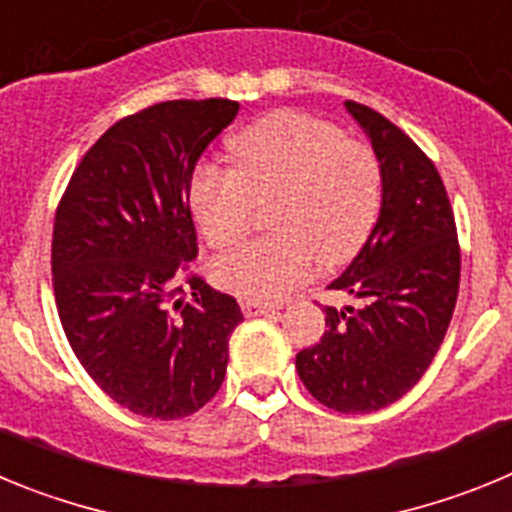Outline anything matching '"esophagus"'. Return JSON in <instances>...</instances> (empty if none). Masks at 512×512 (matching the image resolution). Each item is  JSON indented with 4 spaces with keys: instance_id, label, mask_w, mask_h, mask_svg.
<instances>
[{
    "instance_id": "34e87169",
    "label": "esophagus",
    "mask_w": 512,
    "mask_h": 512,
    "mask_svg": "<svg viewBox=\"0 0 512 512\" xmlns=\"http://www.w3.org/2000/svg\"><path fill=\"white\" fill-rule=\"evenodd\" d=\"M274 310H277V305H269V302H253V300L243 302V312H246V318L269 315V312H274Z\"/></svg>"
}]
</instances>
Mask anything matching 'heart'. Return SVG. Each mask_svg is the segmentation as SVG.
<instances>
[{
	"label": "heart",
	"instance_id": "b5f03b06",
	"mask_svg": "<svg viewBox=\"0 0 512 512\" xmlns=\"http://www.w3.org/2000/svg\"><path fill=\"white\" fill-rule=\"evenodd\" d=\"M235 169L202 164L189 207L212 248L238 243L259 205H269V238L215 261V282L253 302L282 300L315 264L351 261L377 225L382 164L372 146L305 112H274L235 135Z\"/></svg>",
	"mask_w": 512,
	"mask_h": 512
}]
</instances>
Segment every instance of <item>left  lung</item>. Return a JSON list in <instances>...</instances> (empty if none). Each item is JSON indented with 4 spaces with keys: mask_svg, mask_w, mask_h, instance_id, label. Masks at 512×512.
Masks as SVG:
<instances>
[{
    "mask_svg": "<svg viewBox=\"0 0 512 512\" xmlns=\"http://www.w3.org/2000/svg\"><path fill=\"white\" fill-rule=\"evenodd\" d=\"M382 164V207L356 259L330 289L361 307H325L320 343L297 354L312 397L372 413L410 392L441 348L459 295L461 251L441 174L384 115L346 102Z\"/></svg>",
    "mask_w": 512,
    "mask_h": 512,
    "instance_id": "1",
    "label": "left lung"
}]
</instances>
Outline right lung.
I'll use <instances>...</instances> for the list:
<instances>
[{
	"mask_svg": "<svg viewBox=\"0 0 512 512\" xmlns=\"http://www.w3.org/2000/svg\"><path fill=\"white\" fill-rule=\"evenodd\" d=\"M238 115L171 99L122 117L84 153L53 223V292L89 377L135 415L197 413L225 379L235 297L189 271L194 166Z\"/></svg>",
	"mask_w": 512,
	"mask_h": 512,
	"instance_id": "right-lung-1",
	"label": "right lung"
}]
</instances>
